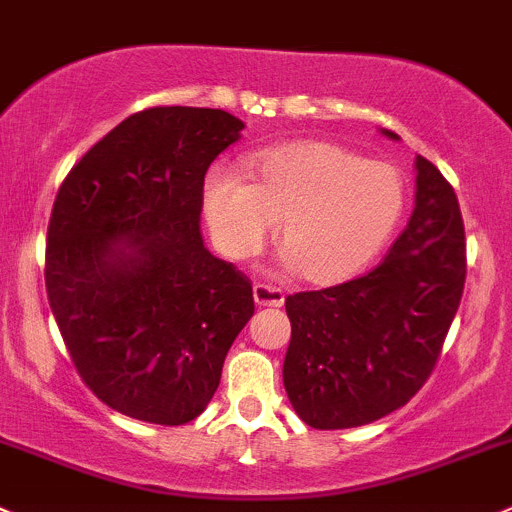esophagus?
Returning a JSON list of instances; mask_svg holds the SVG:
<instances>
[{
    "instance_id": "34e87169",
    "label": "esophagus",
    "mask_w": 512,
    "mask_h": 512,
    "mask_svg": "<svg viewBox=\"0 0 512 512\" xmlns=\"http://www.w3.org/2000/svg\"><path fill=\"white\" fill-rule=\"evenodd\" d=\"M254 300L256 305H268V308H281L286 293L276 286H268V283H256L254 286Z\"/></svg>"
}]
</instances>
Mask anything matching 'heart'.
Masks as SVG:
<instances>
[{"mask_svg": "<svg viewBox=\"0 0 512 512\" xmlns=\"http://www.w3.org/2000/svg\"><path fill=\"white\" fill-rule=\"evenodd\" d=\"M249 179L212 170L204 212L214 241L234 261L266 244L273 221L278 241L315 286L350 281L382 251L404 209L397 167L362 160L323 140L273 147L249 160Z\"/></svg>", "mask_w": 512, "mask_h": 512, "instance_id": "b5f03b06", "label": "heart"}]
</instances>
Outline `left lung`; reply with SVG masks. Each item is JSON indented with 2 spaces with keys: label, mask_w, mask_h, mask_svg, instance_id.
<instances>
[{
  "label": "left lung",
  "mask_w": 512,
  "mask_h": 512,
  "mask_svg": "<svg viewBox=\"0 0 512 512\" xmlns=\"http://www.w3.org/2000/svg\"><path fill=\"white\" fill-rule=\"evenodd\" d=\"M463 283L456 192L419 155L416 207L387 258L340 286L286 298L283 384L295 414L313 429H352L404 407L439 362Z\"/></svg>",
  "instance_id": "obj_1"
}]
</instances>
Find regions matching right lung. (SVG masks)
I'll return each mask as SVG.
<instances>
[{
    "label": "right lung",
    "mask_w": 512,
    "mask_h": 512,
    "mask_svg": "<svg viewBox=\"0 0 512 512\" xmlns=\"http://www.w3.org/2000/svg\"><path fill=\"white\" fill-rule=\"evenodd\" d=\"M244 123L155 105L71 167L46 234V295L83 384L115 412L179 426L207 409L254 315L246 273L204 249V175Z\"/></svg>",
    "instance_id": "obj_1"
}]
</instances>
